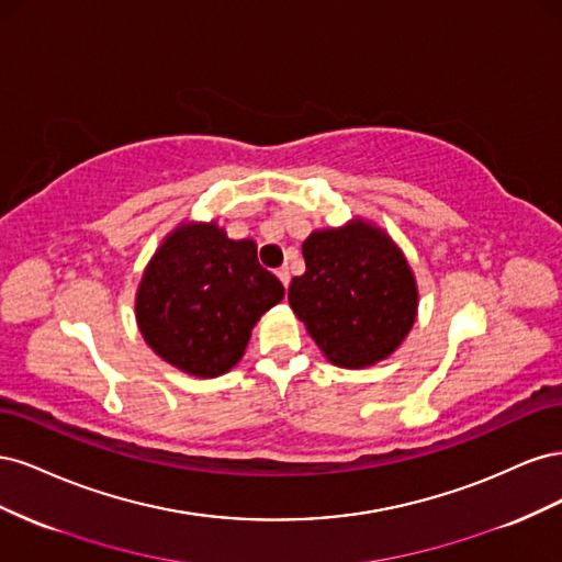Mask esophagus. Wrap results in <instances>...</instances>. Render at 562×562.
<instances>
[{"instance_id": "34e87169", "label": "esophagus", "mask_w": 562, "mask_h": 562, "mask_svg": "<svg viewBox=\"0 0 562 562\" xmlns=\"http://www.w3.org/2000/svg\"><path fill=\"white\" fill-rule=\"evenodd\" d=\"M277 277H279V281L288 288V283H291V271H288V267H281V269H277Z\"/></svg>"}]
</instances>
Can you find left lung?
Wrapping results in <instances>:
<instances>
[{
    "label": "left lung",
    "instance_id": "obj_1",
    "mask_svg": "<svg viewBox=\"0 0 562 562\" xmlns=\"http://www.w3.org/2000/svg\"><path fill=\"white\" fill-rule=\"evenodd\" d=\"M304 269L288 302L318 349L339 368L394 353L417 316V283L401 248L363 220L318 229L302 244Z\"/></svg>",
    "mask_w": 562,
    "mask_h": 562
}]
</instances>
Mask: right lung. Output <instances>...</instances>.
Here are the masks:
<instances>
[{"mask_svg": "<svg viewBox=\"0 0 562 562\" xmlns=\"http://www.w3.org/2000/svg\"><path fill=\"white\" fill-rule=\"evenodd\" d=\"M281 281L258 262L255 241H232L215 223L180 225L149 260L135 295L145 342L194 378L241 361L250 330L283 300Z\"/></svg>", "mask_w": 562, "mask_h": 562, "instance_id": "right-lung-1", "label": "right lung"}]
</instances>
